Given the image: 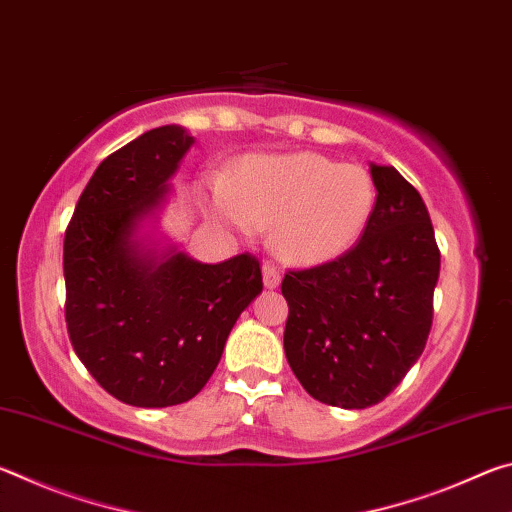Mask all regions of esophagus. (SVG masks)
I'll return each mask as SVG.
<instances>
[{
    "label": "esophagus",
    "mask_w": 512,
    "mask_h": 512,
    "mask_svg": "<svg viewBox=\"0 0 512 512\" xmlns=\"http://www.w3.org/2000/svg\"><path fill=\"white\" fill-rule=\"evenodd\" d=\"M262 277H264V287L266 289H277V287H280V282H282L280 268L273 266V264H264Z\"/></svg>",
    "instance_id": "obj_1"
}]
</instances>
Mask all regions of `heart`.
I'll return each mask as SVG.
<instances>
[{"label":"heart","instance_id":"obj_1","mask_svg":"<svg viewBox=\"0 0 512 512\" xmlns=\"http://www.w3.org/2000/svg\"><path fill=\"white\" fill-rule=\"evenodd\" d=\"M212 214L237 232L273 223V244L302 266L327 264L357 244L375 207V183L359 164L320 153L259 155L212 187Z\"/></svg>","mask_w":512,"mask_h":512}]
</instances>
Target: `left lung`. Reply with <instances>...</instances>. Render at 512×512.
Wrapping results in <instances>:
<instances>
[{"mask_svg":"<svg viewBox=\"0 0 512 512\" xmlns=\"http://www.w3.org/2000/svg\"><path fill=\"white\" fill-rule=\"evenodd\" d=\"M377 201L359 244L289 271L284 354L314 400L366 409L400 384L427 345L440 250L427 205L395 167L370 164Z\"/></svg>","mask_w":512,"mask_h":512,"instance_id":"1","label":"left lung"}]
</instances>
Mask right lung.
<instances>
[{
    "mask_svg": "<svg viewBox=\"0 0 512 512\" xmlns=\"http://www.w3.org/2000/svg\"><path fill=\"white\" fill-rule=\"evenodd\" d=\"M194 137L160 126L103 160L65 232V320L76 357L119 402L162 409L201 393L250 302L253 255L201 264L137 239Z\"/></svg>",
    "mask_w": 512,
    "mask_h": 512,
    "instance_id": "right-lung-1",
    "label": "right lung"
}]
</instances>
